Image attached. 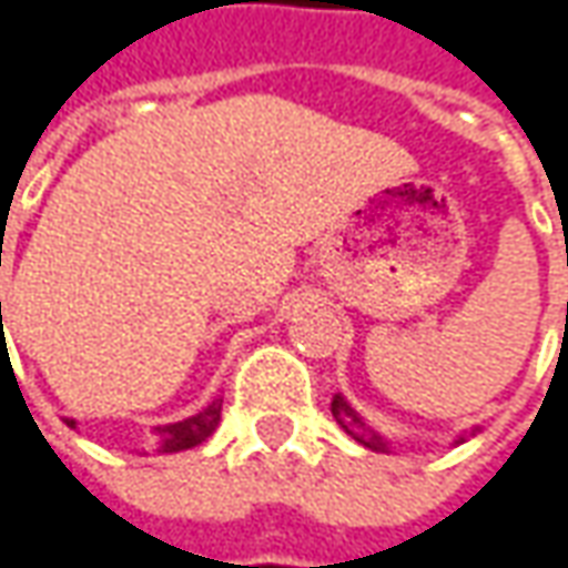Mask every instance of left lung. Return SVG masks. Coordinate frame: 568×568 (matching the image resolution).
<instances>
[{
	"label": "left lung",
	"mask_w": 568,
	"mask_h": 568,
	"mask_svg": "<svg viewBox=\"0 0 568 568\" xmlns=\"http://www.w3.org/2000/svg\"><path fill=\"white\" fill-rule=\"evenodd\" d=\"M331 413H333V419L346 429V435H353L358 445H365V448H372V452H382V455H390V442H387L378 429H372V426L362 419V413H358V409L353 407L343 394H333ZM477 432L480 429H470V432H464V435H457L455 445L467 442V438H470V435H477Z\"/></svg>",
	"instance_id": "8db88e82"
}]
</instances>
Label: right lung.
<instances>
[{
	"mask_svg": "<svg viewBox=\"0 0 568 568\" xmlns=\"http://www.w3.org/2000/svg\"><path fill=\"white\" fill-rule=\"evenodd\" d=\"M219 419H222V400L215 397L210 407H203L200 413L186 416V419H181V423L155 426V435H159V455H174V452H186V448L203 445L212 432H215ZM65 426H72V429H75V419H65Z\"/></svg>",
	"mask_w": 568,
	"mask_h": 568,
	"instance_id": "add662e5",
	"label": "right lung"
}]
</instances>
